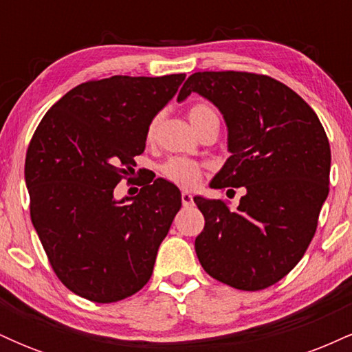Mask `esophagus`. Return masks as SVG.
Returning a JSON list of instances; mask_svg holds the SVG:
<instances>
[{
  "mask_svg": "<svg viewBox=\"0 0 352 352\" xmlns=\"http://www.w3.org/2000/svg\"><path fill=\"white\" fill-rule=\"evenodd\" d=\"M182 204H184V207H190V205L193 204V197L190 192H182Z\"/></svg>",
  "mask_w": 352,
  "mask_h": 352,
  "instance_id": "esophagus-1",
  "label": "esophagus"
}]
</instances>
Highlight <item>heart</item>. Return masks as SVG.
<instances>
[{
  "mask_svg": "<svg viewBox=\"0 0 352 352\" xmlns=\"http://www.w3.org/2000/svg\"><path fill=\"white\" fill-rule=\"evenodd\" d=\"M188 119L195 131H199V129H201L208 122L220 124V119H218L215 109L204 102L193 104V106L188 109ZM159 124H160V116L152 117V120L147 125V132H145V139H147V142H152V140L155 139ZM160 172H162L165 179L185 188L195 187V185L201 180V175H204V170H201L199 164L193 162V160L184 159V157H172V159H168L167 162L160 167Z\"/></svg>",
  "mask_w": 352,
  "mask_h": 352,
  "instance_id": "b5f03b06",
  "label": "heart"
}]
</instances>
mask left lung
<instances>
[{
  "label": "left lung",
  "instance_id": "1",
  "mask_svg": "<svg viewBox=\"0 0 352 352\" xmlns=\"http://www.w3.org/2000/svg\"><path fill=\"white\" fill-rule=\"evenodd\" d=\"M204 96L223 114L228 157L213 188L245 187L235 210L195 197L205 218L195 238L210 276L243 292L285 278L313 240L329 193L331 148L316 112L293 89L241 71L195 72L177 100Z\"/></svg>",
  "mask_w": 352,
  "mask_h": 352
}]
</instances>
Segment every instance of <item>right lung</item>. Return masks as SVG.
Wrapping results in <instances>:
<instances>
[{
	"label": "right lung",
	"instance_id": "1",
	"mask_svg": "<svg viewBox=\"0 0 352 352\" xmlns=\"http://www.w3.org/2000/svg\"><path fill=\"white\" fill-rule=\"evenodd\" d=\"M184 79L87 80L46 112L31 139L24 164L31 221L63 285L89 301H120L151 280L180 190L157 179L116 200L114 188L134 172L148 122Z\"/></svg>",
	"mask_w": 352,
	"mask_h": 352
}]
</instances>
